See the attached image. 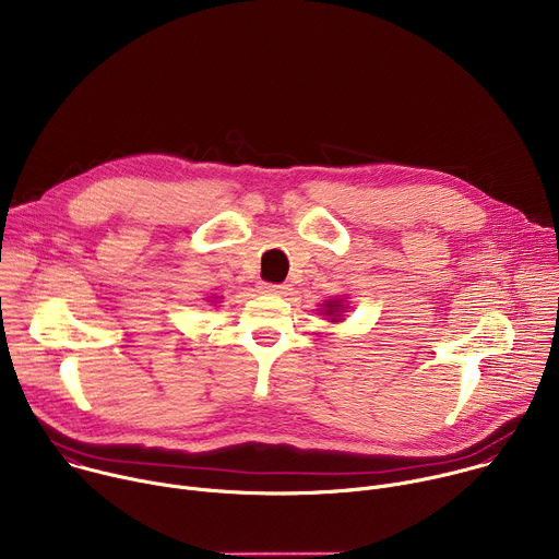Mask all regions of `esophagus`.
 <instances>
[{"label": "esophagus", "mask_w": 559, "mask_h": 559, "mask_svg": "<svg viewBox=\"0 0 559 559\" xmlns=\"http://www.w3.org/2000/svg\"><path fill=\"white\" fill-rule=\"evenodd\" d=\"M263 292L265 294H274V296H285L289 292V285H281V283H263Z\"/></svg>", "instance_id": "1"}]
</instances>
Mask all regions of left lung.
I'll list each match as a JSON object with an SVG mask.
<instances>
[{
    "label": "left lung",
    "mask_w": 559,
    "mask_h": 559,
    "mask_svg": "<svg viewBox=\"0 0 559 559\" xmlns=\"http://www.w3.org/2000/svg\"><path fill=\"white\" fill-rule=\"evenodd\" d=\"M343 300L341 298H334V300H325L323 302V313L332 318V323H338L343 321Z\"/></svg>",
    "instance_id": "obj_1"
}]
</instances>
